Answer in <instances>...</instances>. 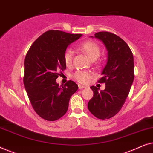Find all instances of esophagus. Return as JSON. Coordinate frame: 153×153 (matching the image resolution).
<instances>
[{"mask_svg":"<svg viewBox=\"0 0 153 153\" xmlns=\"http://www.w3.org/2000/svg\"><path fill=\"white\" fill-rule=\"evenodd\" d=\"M79 89H83V88H85V86H84V85H81V84H79Z\"/></svg>","mask_w":153,"mask_h":153,"instance_id":"esophagus-1","label":"esophagus"}]
</instances>
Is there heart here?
Returning a JSON list of instances; mask_svg holds the SVG:
<instances>
[{
  "instance_id": "1",
  "label": "heart",
  "mask_w": 153,
  "mask_h": 153,
  "mask_svg": "<svg viewBox=\"0 0 153 153\" xmlns=\"http://www.w3.org/2000/svg\"><path fill=\"white\" fill-rule=\"evenodd\" d=\"M79 49L84 52L92 60H95L100 55V47L99 45L93 40H87L79 45ZM74 52L71 49L65 50L63 54V60L67 67H70L72 65ZM92 73L87 71H77L73 75V77L78 82L85 84L88 82L92 77Z\"/></svg>"
}]
</instances>
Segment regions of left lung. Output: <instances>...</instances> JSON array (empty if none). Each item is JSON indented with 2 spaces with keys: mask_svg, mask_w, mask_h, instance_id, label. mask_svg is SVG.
<instances>
[{
  "mask_svg": "<svg viewBox=\"0 0 153 153\" xmlns=\"http://www.w3.org/2000/svg\"><path fill=\"white\" fill-rule=\"evenodd\" d=\"M95 37L102 41L108 50L107 62L97 81L106 85L100 92L96 86L91 87L94 94L88 108L96 118L105 120L120 111L129 95L134 78V57L127 44L114 33L98 32Z\"/></svg>",
  "mask_w": 153,
  "mask_h": 153,
  "instance_id": "left-lung-1",
  "label": "left lung"
}]
</instances>
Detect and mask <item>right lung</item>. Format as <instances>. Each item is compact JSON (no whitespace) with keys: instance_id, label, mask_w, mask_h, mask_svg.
Here are the masks:
<instances>
[{"instance_id":"right-lung-1","label":"right lung","mask_w":153,"mask_h":153,"mask_svg":"<svg viewBox=\"0 0 153 153\" xmlns=\"http://www.w3.org/2000/svg\"><path fill=\"white\" fill-rule=\"evenodd\" d=\"M82 34L51 30L30 46L24 59V84L31 105L42 118L55 121L66 114L69 102L78 85L68 81L62 88L56 83L66 69L63 54L70 44Z\"/></svg>"}]
</instances>
